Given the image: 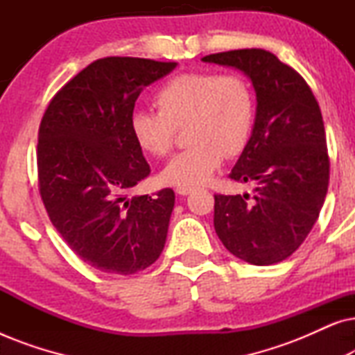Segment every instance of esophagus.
I'll use <instances>...</instances> for the list:
<instances>
[{
  "label": "esophagus",
  "instance_id": "34e87169",
  "mask_svg": "<svg viewBox=\"0 0 355 355\" xmlns=\"http://www.w3.org/2000/svg\"><path fill=\"white\" fill-rule=\"evenodd\" d=\"M176 192L179 193V196H189V193L193 192L192 187H178Z\"/></svg>",
  "mask_w": 355,
  "mask_h": 355
}]
</instances>
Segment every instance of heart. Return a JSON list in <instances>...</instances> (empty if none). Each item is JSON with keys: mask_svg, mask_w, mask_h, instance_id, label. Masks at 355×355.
Wrapping results in <instances>:
<instances>
[{"mask_svg": "<svg viewBox=\"0 0 355 355\" xmlns=\"http://www.w3.org/2000/svg\"><path fill=\"white\" fill-rule=\"evenodd\" d=\"M158 113L135 111L129 128L144 153L164 157L173 148L176 129L187 128L191 148L178 153L159 179L166 186L197 187L210 182L225 153L236 157L249 144L255 121V96L237 74L213 71L179 74L155 95Z\"/></svg>", "mask_w": 355, "mask_h": 355, "instance_id": "1", "label": "heart"}]
</instances>
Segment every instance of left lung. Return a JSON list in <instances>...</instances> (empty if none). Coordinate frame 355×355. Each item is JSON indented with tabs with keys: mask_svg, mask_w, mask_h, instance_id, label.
Instances as JSON below:
<instances>
[{
	"mask_svg": "<svg viewBox=\"0 0 355 355\" xmlns=\"http://www.w3.org/2000/svg\"><path fill=\"white\" fill-rule=\"evenodd\" d=\"M203 62L234 67L257 96L250 140L230 174L255 182V196H215V231L250 265H273L299 249L322 210L329 181L320 106L299 72L273 53L252 48L216 53Z\"/></svg>",
	"mask_w": 355,
	"mask_h": 355,
	"instance_id": "obj_1",
	"label": "left lung"
}]
</instances>
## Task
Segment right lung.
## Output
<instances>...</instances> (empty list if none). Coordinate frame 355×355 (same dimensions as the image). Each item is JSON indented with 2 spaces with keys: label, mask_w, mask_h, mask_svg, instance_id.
Segmentation results:
<instances>
[{
  "label": "right lung",
  "mask_w": 355,
  "mask_h": 355,
  "mask_svg": "<svg viewBox=\"0 0 355 355\" xmlns=\"http://www.w3.org/2000/svg\"><path fill=\"white\" fill-rule=\"evenodd\" d=\"M176 66L103 58L67 82L43 114L37 147L42 200L66 244L103 273L145 270L166 242L173 189L129 197L150 174L129 121L145 87Z\"/></svg>",
  "instance_id": "obj_1"
}]
</instances>
